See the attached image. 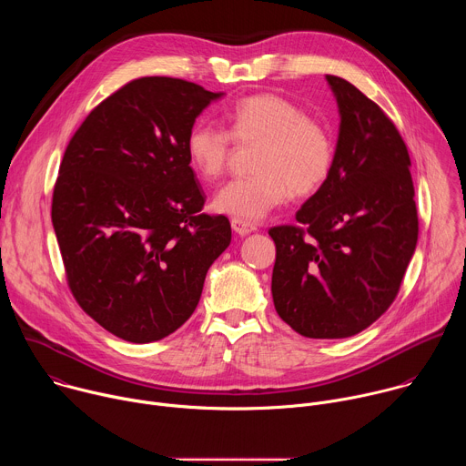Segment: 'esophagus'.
<instances>
[{
  "label": "esophagus",
  "instance_id": "34e87169",
  "mask_svg": "<svg viewBox=\"0 0 466 466\" xmlns=\"http://www.w3.org/2000/svg\"><path fill=\"white\" fill-rule=\"evenodd\" d=\"M230 225H232L234 232L239 234V236H247V234H250V232L256 230V225H252L250 221H245V219H238V218H234V219L230 221Z\"/></svg>",
  "mask_w": 466,
  "mask_h": 466
}]
</instances>
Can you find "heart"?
I'll return each mask as SVG.
<instances>
[{"instance_id": "1", "label": "heart", "mask_w": 466, "mask_h": 466, "mask_svg": "<svg viewBox=\"0 0 466 466\" xmlns=\"http://www.w3.org/2000/svg\"><path fill=\"white\" fill-rule=\"evenodd\" d=\"M225 121L227 130L193 123L184 142L187 162L203 180L225 175L236 146L258 147L252 157L256 173L218 191V212L259 221L284 205L291 191L308 197L328 182L336 162L334 138L297 103L277 94L248 96L225 112Z\"/></svg>"}]
</instances>
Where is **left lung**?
<instances>
[{
  "label": "left lung",
  "mask_w": 466,
  "mask_h": 466,
  "mask_svg": "<svg viewBox=\"0 0 466 466\" xmlns=\"http://www.w3.org/2000/svg\"><path fill=\"white\" fill-rule=\"evenodd\" d=\"M341 125L328 182L269 230L277 313L309 339H343L400 291L419 239L408 147L390 117L349 81L326 76Z\"/></svg>",
  "instance_id": "1"
}]
</instances>
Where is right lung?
Returning a JSON list of instances; mask_svg holds the SVG:
<instances>
[{
	"label": "right lung",
	"mask_w": 466,
	"mask_h": 466,
	"mask_svg": "<svg viewBox=\"0 0 466 466\" xmlns=\"http://www.w3.org/2000/svg\"><path fill=\"white\" fill-rule=\"evenodd\" d=\"M218 97L184 79L140 77L101 101L66 147L51 203L66 282L123 341L151 343L180 328L230 245L228 219L203 212L184 147Z\"/></svg>",
	"instance_id": "1"
}]
</instances>
